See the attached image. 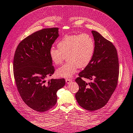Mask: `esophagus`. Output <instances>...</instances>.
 I'll use <instances>...</instances> for the list:
<instances>
[{"label":"esophagus","instance_id":"obj_1","mask_svg":"<svg viewBox=\"0 0 133 133\" xmlns=\"http://www.w3.org/2000/svg\"><path fill=\"white\" fill-rule=\"evenodd\" d=\"M72 81V79H70V78H66V82L67 84H70V82Z\"/></svg>","mask_w":133,"mask_h":133}]
</instances>
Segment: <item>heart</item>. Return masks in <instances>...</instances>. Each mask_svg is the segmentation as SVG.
<instances>
[{"label":"heart","instance_id":"obj_1","mask_svg":"<svg viewBox=\"0 0 133 133\" xmlns=\"http://www.w3.org/2000/svg\"><path fill=\"white\" fill-rule=\"evenodd\" d=\"M57 46L58 48L52 47L49 49V55L55 65L61 64L66 56L68 62L56 71L59 77L63 78L71 77L79 67H87L95 51L94 39L87 33L65 35Z\"/></svg>","mask_w":133,"mask_h":133}]
</instances>
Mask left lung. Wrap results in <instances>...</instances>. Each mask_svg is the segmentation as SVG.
Here are the masks:
<instances>
[{"label":"left lung","instance_id":"8db88e82","mask_svg":"<svg viewBox=\"0 0 133 133\" xmlns=\"http://www.w3.org/2000/svg\"><path fill=\"white\" fill-rule=\"evenodd\" d=\"M92 33L95 43L94 56L75 79L79 86L75 98L81 107L90 111L100 109L108 103L118 85L119 73L115 46L96 31ZM83 77L91 81L87 83Z\"/></svg>","mask_w":133,"mask_h":133}]
</instances>
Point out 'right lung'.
Segmentation results:
<instances>
[{"mask_svg":"<svg viewBox=\"0 0 133 133\" xmlns=\"http://www.w3.org/2000/svg\"><path fill=\"white\" fill-rule=\"evenodd\" d=\"M58 36V28L43 29L21 41L14 54L13 71L18 92L29 107L40 112L54 107L57 91L65 85L64 78L46 81L55 71L49 51Z\"/></svg>","mask_w":133,"mask_h":133,"instance_id":"1","label":"right lung"}]
</instances>
